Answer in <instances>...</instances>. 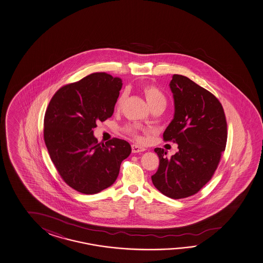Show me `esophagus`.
<instances>
[{
    "label": "esophagus",
    "mask_w": 263,
    "mask_h": 263,
    "mask_svg": "<svg viewBox=\"0 0 263 263\" xmlns=\"http://www.w3.org/2000/svg\"><path fill=\"white\" fill-rule=\"evenodd\" d=\"M132 153L133 154H139V153H142V152H144L145 151V148H143V147H140V146H139V145H136V144H133L132 146Z\"/></svg>",
    "instance_id": "obj_1"
}]
</instances>
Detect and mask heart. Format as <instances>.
Segmentation results:
<instances>
[{
    "label": "heart",
    "mask_w": 263,
    "mask_h": 263,
    "mask_svg": "<svg viewBox=\"0 0 263 263\" xmlns=\"http://www.w3.org/2000/svg\"><path fill=\"white\" fill-rule=\"evenodd\" d=\"M140 90L144 95L145 99L147 100L148 104H149L151 109H154L156 107H161V108H164L166 105V98L164 96V93L159 89L158 87H156L154 84H142ZM126 98L125 93L120 95L119 98L117 99V103L116 106L120 107L121 105L123 104L124 99ZM126 131L128 132L129 134L132 135L134 138L137 139H141L140 136L139 134L138 129L134 127V126H129L126 128Z\"/></svg>",
    "instance_id": "heart-1"
}]
</instances>
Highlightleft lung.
Returning <instances> with one entry per match:
<instances>
[{"label":"left lung","instance_id":"8db88e82","mask_svg":"<svg viewBox=\"0 0 263 263\" xmlns=\"http://www.w3.org/2000/svg\"><path fill=\"white\" fill-rule=\"evenodd\" d=\"M169 85L175 114L163 137L179 152L168 159L164 149H154L160 164L152 180L169 198H186L212 179L226 147L227 122L219 100L188 77L174 74Z\"/></svg>","mask_w":263,"mask_h":263}]
</instances>
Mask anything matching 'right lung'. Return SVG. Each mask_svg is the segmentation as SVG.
I'll return each mask as SVG.
<instances>
[{
  "mask_svg": "<svg viewBox=\"0 0 263 263\" xmlns=\"http://www.w3.org/2000/svg\"><path fill=\"white\" fill-rule=\"evenodd\" d=\"M122 80L95 72L66 84L50 100L45 115L44 139L50 158L69 187L95 194L114 183L130 144L114 138L98 142L97 123L111 117Z\"/></svg>",
  "mask_w": 263,
  "mask_h": 263,
  "instance_id": "1",
  "label": "right lung"
}]
</instances>
